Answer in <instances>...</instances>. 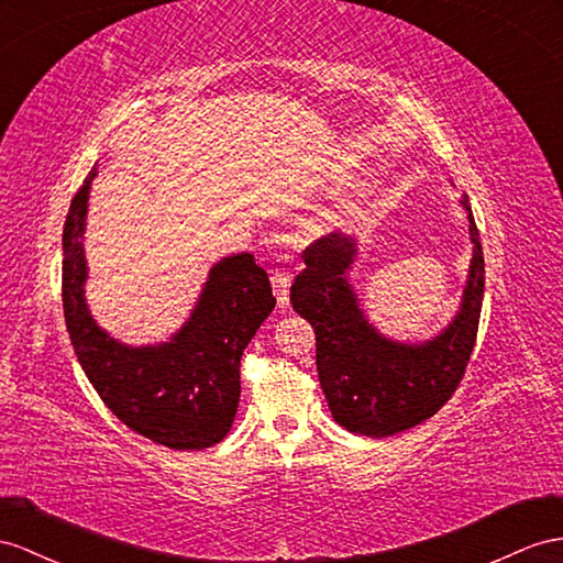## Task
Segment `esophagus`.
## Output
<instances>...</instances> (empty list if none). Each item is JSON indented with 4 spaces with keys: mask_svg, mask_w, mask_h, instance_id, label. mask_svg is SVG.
<instances>
[{
    "mask_svg": "<svg viewBox=\"0 0 563 563\" xmlns=\"http://www.w3.org/2000/svg\"><path fill=\"white\" fill-rule=\"evenodd\" d=\"M271 283H273V292H276V299H278V307L285 309L287 305H290V285H292L290 273L273 271Z\"/></svg>",
    "mask_w": 563,
    "mask_h": 563,
    "instance_id": "esophagus-1",
    "label": "esophagus"
}]
</instances>
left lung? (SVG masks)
Masks as SVG:
<instances>
[{
    "mask_svg": "<svg viewBox=\"0 0 563 563\" xmlns=\"http://www.w3.org/2000/svg\"><path fill=\"white\" fill-rule=\"evenodd\" d=\"M473 240L471 276L461 311L442 335L423 344L380 338L364 319L344 273L356 242L323 235L305 250L307 268L292 283L290 301L316 333V368L333 419L350 432L387 438L435 416L464 378L478 335L485 292V258L468 199Z\"/></svg>",
    "mask_w": 563,
    "mask_h": 563,
    "instance_id": "obj_1",
    "label": "left lung"
}]
</instances>
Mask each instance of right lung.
<instances>
[{
    "label": "right lung",
    "instance_id": "1",
    "mask_svg": "<svg viewBox=\"0 0 563 563\" xmlns=\"http://www.w3.org/2000/svg\"><path fill=\"white\" fill-rule=\"evenodd\" d=\"M92 178L95 170L64 223L62 299L70 344L121 423L170 450H207L235 421L242 352L276 307L266 271L247 252L223 258L178 335L156 347H125L92 321L82 297L88 268L80 238Z\"/></svg>",
    "mask_w": 563,
    "mask_h": 563
}]
</instances>
